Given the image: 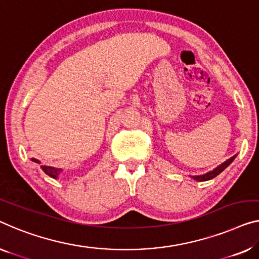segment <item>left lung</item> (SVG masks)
<instances>
[{"instance_id": "obj_1", "label": "left lung", "mask_w": 259, "mask_h": 259, "mask_svg": "<svg viewBox=\"0 0 259 259\" xmlns=\"http://www.w3.org/2000/svg\"><path fill=\"white\" fill-rule=\"evenodd\" d=\"M234 158H235V156H234V157H231V158H229L228 160H226L225 163L220 165V166H218V167H216L215 169H213V171H210V172L206 173V175H202V176H193L192 178L194 179V180H196V181H207V180L213 179V178H215L216 176H219L220 173H221V172L223 171V169H225L227 166H229L231 161L234 160Z\"/></svg>"}]
</instances>
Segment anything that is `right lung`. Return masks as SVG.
I'll return each instance as SVG.
<instances>
[{
  "mask_svg": "<svg viewBox=\"0 0 259 259\" xmlns=\"http://www.w3.org/2000/svg\"><path fill=\"white\" fill-rule=\"evenodd\" d=\"M33 161H36V163H39V161L38 160H36V159H32ZM41 169H43V171L46 173V175L48 176H50L51 177V178H58V176L60 175V172L63 171V169L61 168H55V167H51V166H41Z\"/></svg>",
  "mask_w": 259,
  "mask_h": 259,
  "instance_id": "right-lung-1",
  "label": "right lung"
}]
</instances>
